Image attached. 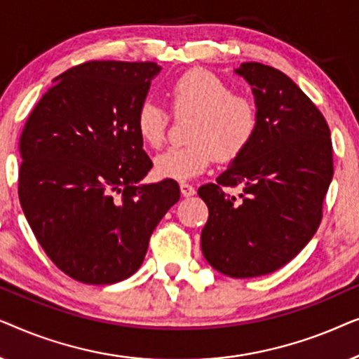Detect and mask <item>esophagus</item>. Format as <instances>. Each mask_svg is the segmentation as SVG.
Wrapping results in <instances>:
<instances>
[{
	"instance_id": "obj_1",
	"label": "esophagus",
	"mask_w": 359,
	"mask_h": 359,
	"mask_svg": "<svg viewBox=\"0 0 359 359\" xmlns=\"http://www.w3.org/2000/svg\"><path fill=\"white\" fill-rule=\"evenodd\" d=\"M180 189H181V194H183L184 198H189V196H194V193H196L194 186H191L189 183H181V184H180Z\"/></svg>"
}]
</instances>
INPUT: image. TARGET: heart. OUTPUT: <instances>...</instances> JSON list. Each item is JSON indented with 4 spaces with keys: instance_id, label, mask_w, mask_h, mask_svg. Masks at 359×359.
Wrapping results in <instances>:
<instances>
[{
    "instance_id": "b5f03b06",
    "label": "heart",
    "mask_w": 359,
    "mask_h": 359,
    "mask_svg": "<svg viewBox=\"0 0 359 359\" xmlns=\"http://www.w3.org/2000/svg\"><path fill=\"white\" fill-rule=\"evenodd\" d=\"M178 116H193L188 144L173 147L155 158L160 178L191 180L209 168L217 156L230 161L252 142L258 126V109L250 96L232 93L227 83L205 70H189L168 91ZM168 116L158 104L145 101L135 117L137 134L151 149L165 142Z\"/></svg>"
}]
</instances>
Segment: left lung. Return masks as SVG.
Wrapping results in <instances>:
<instances>
[{"mask_svg":"<svg viewBox=\"0 0 359 359\" xmlns=\"http://www.w3.org/2000/svg\"><path fill=\"white\" fill-rule=\"evenodd\" d=\"M238 76L252 86L258 126L247 149L215 183L198 189L209 219L201 248L230 278H257L291 262L311 242L333 176L330 129L291 78L257 62ZM240 185L238 198L222 187Z\"/></svg>","mask_w":359,"mask_h":359,"instance_id":"1","label":"left lung"}]
</instances>
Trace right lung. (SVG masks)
<instances>
[{
  "instance_id": "right-lung-1",
  "label": "right lung",
  "mask_w": 359,
  "mask_h": 359,
  "mask_svg": "<svg viewBox=\"0 0 359 359\" xmlns=\"http://www.w3.org/2000/svg\"><path fill=\"white\" fill-rule=\"evenodd\" d=\"M161 67L86 62L53 80L19 137V201L37 242L68 276L114 284L144 263L178 203L175 180L142 183L151 160L135 117Z\"/></svg>"
}]
</instances>
